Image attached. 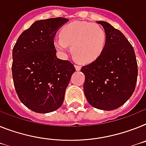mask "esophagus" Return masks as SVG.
Returning a JSON list of instances; mask_svg holds the SVG:
<instances>
[{
  "mask_svg": "<svg viewBox=\"0 0 146 146\" xmlns=\"http://www.w3.org/2000/svg\"><path fill=\"white\" fill-rule=\"evenodd\" d=\"M75 67H76V70H81V66H79V65H77V64H75Z\"/></svg>",
  "mask_w": 146,
  "mask_h": 146,
  "instance_id": "1",
  "label": "esophagus"
}]
</instances>
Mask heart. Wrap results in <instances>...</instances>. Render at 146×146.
Instances as JSON below:
<instances>
[{
    "instance_id": "obj_1",
    "label": "heart",
    "mask_w": 146,
    "mask_h": 146,
    "mask_svg": "<svg viewBox=\"0 0 146 146\" xmlns=\"http://www.w3.org/2000/svg\"><path fill=\"white\" fill-rule=\"evenodd\" d=\"M107 35L101 26L86 21H73L60 31V38L54 39L55 47L62 52L71 46L73 56L83 63L96 61L105 50Z\"/></svg>"
}]
</instances>
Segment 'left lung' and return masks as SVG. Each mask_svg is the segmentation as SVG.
I'll return each instance as SVG.
<instances>
[{"label": "left lung", "mask_w": 146, "mask_h": 146, "mask_svg": "<svg viewBox=\"0 0 146 146\" xmlns=\"http://www.w3.org/2000/svg\"><path fill=\"white\" fill-rule=\"evenodd\" d=\"M105 29L107 43L96 61L84 66V92L91 106L112 111L127 102L135 90L137 62L133 46L119 29L105 21H97Z\"/></svg>", "instance_id": "1"}]
</instances>
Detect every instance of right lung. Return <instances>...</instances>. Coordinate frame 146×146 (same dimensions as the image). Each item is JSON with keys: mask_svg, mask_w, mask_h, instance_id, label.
Returning a JSON list of instances; mask_svg holds the SVG:
<instances>
[{"mask_svg": "<svg viewBox=\"0 0 146 146\" xmlns=\"http://www.w3.org/2000/svg\"><path fill=\"white\" fill-rule=\"evenodd\" d=\"M64 18L34 22L21 34L13 50V78L18 98L36 113L62 106L66 88L76 71L70 62L57 58L54 38Z\"/></svg>", "mask_w": 146, "mask_h": 146, "instance_id": "obj_1", "label": "right lung"}]
</instances>
